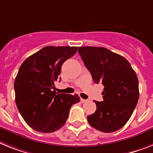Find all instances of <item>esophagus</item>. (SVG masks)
<instances>
[{
    "label": "esophagus",
    "mask_w": 153,
    "mask_h": 153,
    "mask_svg": "<svg viewBox=\"0 0 153 153\" xmlns=\"http://www.w3.org/2000/svg\"><path fill=\"white\" fill-rule=\"evenodd\" d=\"M87 100H85V99H82V98H81V102H82V103H84V102H87Z\"/></svg>",
    "instance_id": "34e87169"
}]
</instances>
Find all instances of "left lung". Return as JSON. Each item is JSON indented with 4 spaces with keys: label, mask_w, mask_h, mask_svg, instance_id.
Returning <instances> with one entry per match:
<instances>
[{
    "label": "left lung",
    "mask_w": 153,
    "mask_h": 153,
    "mask_svg": "<svg viewBox=\"0 0 153 153\" xmlns=\"http://www.w3.org/2000/svg\"><path fill=\"white\" fill-rule=\"evenodd\" d=\"M82 60L94 82L102 83L103 101H95L96 110L87 117L97 130L114 132L130 119L139 97L138 80L128 60L104 47H79Z\"/></svg>",
    "instance_id": "obj_1"
}]
</instances>
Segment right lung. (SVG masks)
Returning a JSON list of instances; mask_svg holds the SVG:
<instances>
[{"label": "right lung", "instance_id": "right-lung-1", "mask_svg": "<svg viewBox=\"0 0 153 153\" xmlns=\"http://www.w3.org/2000/svg\"><path fill=\"white\" fill-rule=\"evenodd\" d=\"M77 50V47H45L19 68L14 85L15 102L24 120L34 130L50 133L62 128L71 106L80 101L77 94H57L53 90L63 63Z\"/></svg>", "mask_w": 153, "mask_h": 153}]
</instances>
